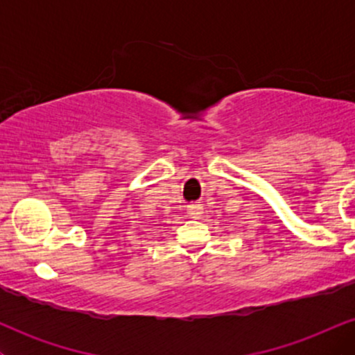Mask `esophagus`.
I'll return each instance as SVG.
<instances>
[{"label":"esophagus","mask_w":355,"mask_h":355,"mask_svg":"<svg viewBox=\"0 0 355 355\" xmlns=\"http://www.w3.org/2000/svg\"><path fill=\"white\" fill-rule=\"evenodd\" d=\"M187 211H189V217L190 218H200L202 214H203V207L200 203H190L189 207H187Z\"/></svg>","instance_id":"34e87169"}]
</instances>
